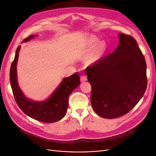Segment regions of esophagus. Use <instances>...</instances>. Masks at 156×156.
Wrapping results in <instances>:
<instances>
[{
  "label": "esophagus",
  "mask_w": 156,
  "mask_h": 156,
  "mask_svg": "<svg viewBox=\"0 0 156 156\" xmlns=\"http://www.w3.org/2000/svg\"><path fill=\"white\" fill-rule=\"evenodd\" d=\"M80 80H81V81H82V82H83V81H87V76H85V75L81 76L80 77Z\"/></svg>",
  "instance_id": "1"
}]
</instances>
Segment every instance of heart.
<instances>
[{
	"label": "heart",
	"instance_id": "1",
	"mask_svg": "<svg viewBox=\"0 0 156 156\" xmlns=\"http://www.w3.org/2000/svg\"><path fill=\"white\" fill-rule=\"evenodd\" d=\"M97 42V39L94 37L91 38L90 44V45L93 46L96 44ZM105 47H106V45L104 42H101V44H99V45L94 49V51L91 53V54L88 56L87 59L88 61L90 63H94L99 60L101 57L104 51H105Z\"/></svg>",
	"mask_w": 156,
	"mask_h": 156
}]
</instances>
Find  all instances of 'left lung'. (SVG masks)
Segmentation results:
<instances>
[{"instance_id": "1", "label": "left lung", "mask_w": 156, "mask_h": 156, "mask_svg": "<svg viewBox=\"0 0 156 156\" xmlns=\"http://www.w3.org/2000/svg\"><path fill=\"white\" fill-rule=\"evenodd\" d=\"M119 38L112 53L85 69L93 109L104 118L125 115L140 101L147 86L146 62L136 40L123 34Z\"/></svg>"}]
</instances>
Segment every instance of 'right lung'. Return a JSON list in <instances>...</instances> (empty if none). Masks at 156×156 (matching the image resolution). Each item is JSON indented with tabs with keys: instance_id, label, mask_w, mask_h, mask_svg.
I'll return each instance as SVG.
<instances>
[{
	"instance_id": "1",
	"label": "right lung",
	"mask_w": 156,
	"mask_h": 156,
	"mask_svg": "<svg viewBox=\"0 0 156 156\" xmlns=\"http://www.w3.org/2000/svg\"><path fill=\"white\" fill-rule=\"evenodd\" d=\"M35 36L31 35L23 41L27 42ZM20 48L19 45L16 49L9 74L11 86L16 104L24 114L34 119L50 123L61 119L67 112L69 95L80 83L79 74L76 72L71 76L64 78L61 83L47 100L43 102L29 100L22 92L17 81L16 64Z\"/></svg>"
}]
</instances>
